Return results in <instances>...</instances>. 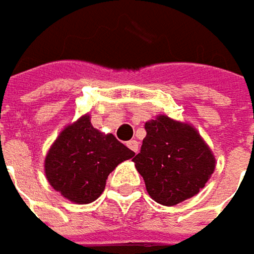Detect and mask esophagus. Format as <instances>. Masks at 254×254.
<instances>
[{
	"mask_svg": "<svg viewBox=\"0 0 254 254\" xmlns=\"http://www.w3.org/2000/svg\"><path fill=\"white\" fill-rule=\"evenodd\" d=\"M127 148L130 151H133L135 154L138 152V141H135V139H130V141H127Z\"/></svg>",
	"mask_w": 254,
	"mask_h": 254,
	"instance_id": "esophagus-1",
	"label": "esophagus"
}]
</instances>
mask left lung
Returning <instances> with one entry per match:
<instances>
[{
  "instance_id": "8db88e82",
  "label": "left lung",
  "mask_w": 254,
  "mask_h": 254,
  "mask_svg": "<svg viewBox=\"0 0 254 254\" xmlns=\"http://www.w3.org/2000/svg\"><path fill=\"white\" fill-rule=\"evenodd\" d=\"M145 130L133 161L148 195L172 206L199 193L214 173L215 158L195 127L158 116L145 124Z\"/></svg>"
}]
</instances>
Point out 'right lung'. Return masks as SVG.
Returning a JSON list of instances; mask_svg holds the SVG:
<instances>
[{
	"label": "right lung",
	"instance_id": "obj_1",
	"mask_svg": "<svg viewBox=\"0 0 254 254\" xmlns=\"http://www.w3.org/2000/svg\"><path fill=\"white\" fill-rule=\"evenodd\" d=\"M135 155L115 135H103L85 115L66 127L45 160L51 186L75 203H90L103 193L106 179L116 166Z\"/></svg>",
	"mask_w": 254,
	"mask_h": 254
}]
</instances>
